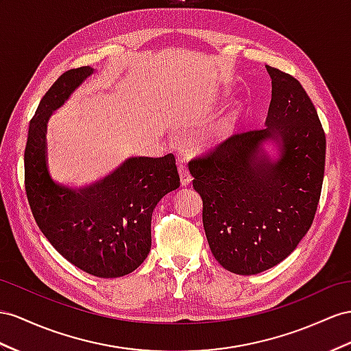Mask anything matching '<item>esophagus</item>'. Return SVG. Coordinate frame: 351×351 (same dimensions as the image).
Listing matches in <instances>:
<instances>
[{"label": "esophagus", "instance_id": "1", "mask_svg": "<svg viewBox=\"0 0 351 351\" xmlns=\"http://www.w3.org/2000/svg\"><path fill=\"white\" fill-rule=\"evenodd\" d=\"M178 170H179V178H181L182 186H188V185H190V184L193 182V176H191V173H190V170H188L186 166H184V165H179Z\"/></svg>", "mask_w": 351, "mask_h": 351}]
</instances>
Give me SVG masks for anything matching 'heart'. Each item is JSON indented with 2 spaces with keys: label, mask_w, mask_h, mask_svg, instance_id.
Returning a JSON list of instances; mask_svg holds the SVG:
<instances>
[{
  "label": "heart",
  "mask_w": 351,
  "mask_h": 351,
  "mask_svg": "<svg viewBox=\"0 0 351 351\" xmlns=\"http://www.w3.org/2000/svg\"><path fill=\"white\" fill-rule=\"evenodd\" d=\"M240 115V108L237 104H231L223 108V110L215 117L209 123L208 128L204 129L202 134V142L206 145H213L228 138L236 129Z\"/></svg>",
  "instance_id": "b5f03b06"
}]
</instances>
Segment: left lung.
Returning <instances> with one entry per match:
<instances>
[{
  "mask_svg": "<svg viewBox=\"0 0 351 351\" xmlns=\"http://www.w3.org/2000/svg\"><path fill=\"white\" fill-rule=\"evenodd\" d=\"M265 68V128L237 133L188 165L212 254L241 276L263 273L293 252L311 227L325 173L326 138L311 99L298 80ZM265 141L278 147L276 159Z\"/></svg>",
  "mask_w": 351,
  "mask_h": 351,
  "instance_id": "8db88e82",
  "label": "left lung"
}]
</instances>
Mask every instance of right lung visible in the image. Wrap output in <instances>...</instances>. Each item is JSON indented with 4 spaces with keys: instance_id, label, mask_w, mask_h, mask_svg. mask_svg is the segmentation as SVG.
Segmentation results:
<instances>
[{
    "instance_id": "obj_1",
    "label": "right lung",
    "mask_w": 351,
    "mask_h": 351,
    "mask_svg": "<svg viewBox=\"0 0 351 351\" xmlns=\"http://www.w3.org/2000/svg\"><path fill=\"white\" fill-rule=\"evenodd\" d=\"M93 71L69 69L43 96L26 139L25 190L35 222L62 256L88 274L114 278L145 261L152 212L179 188V175L173 154H167L130 157L102 181L78 190L53 181L46 154L47 121Z\"/></svg>"
}]
</instances>
